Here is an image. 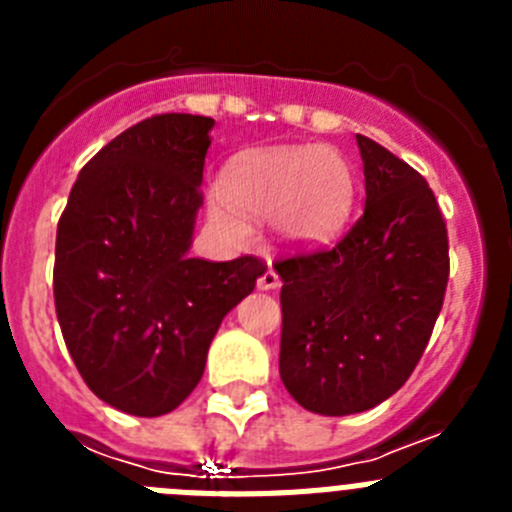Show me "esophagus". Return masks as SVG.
I'll use <instances>...</instances> for the list:
<instances>
[{"instance_id":"esophagus-1","label":"esophagus","mask_w":512,"mask_h":512,"mask_svg":"<svg viewBox=\"0 0 512 512\" xmlns=\"http://www.w3.org/2000/svg\"><path fill=\"white\" fill-rule=\"evenodd\" d=\"M277 287H279V274L274 269H266L259 277V289L269 292V289H277Z\"/></svg>"}]
</instances>
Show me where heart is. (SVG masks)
<instances>
[{
  "instance_id": "heart-1",
  "label": "heart",
  "mask_w": 512,
  "mask_h": 512,
  "mask_svg": "<svg viewBox=\"0 0 512 512\" xmlns=\"http://www.w3.org/2000/svg\"><path fill=\"white\" fill-rule=\"evenodd\" d=\"M354 174L346 158L328 146H287L235 158L220 182L210 215L225 233L243 238L253 220H274L297 246L336 238L354 207Z\"/></svg>"
}]
</instances>
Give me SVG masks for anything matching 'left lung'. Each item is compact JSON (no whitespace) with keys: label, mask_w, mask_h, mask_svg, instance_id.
<instances>
[{"label":"left lung","mask_w":512,"mask_h":512,"mask_svg":"<svg viewBox=\"0 0 512 512\" xmlns=\"http://www.w3.org/2000/svg\"><path fill=\"white\" fill-rule=\"evenodd\" d=\"M364 215L333 248L274 264L282 277L279 374L302 408L351 415L408 382L449 282L436 194L402 158L356 135Z\"/></svg>","instance_id":"8db88e82"}]
</instances>
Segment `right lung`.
Returning a JSON list of instances; mask_svg holds the SVG:
<instances>
[{"mask_svg":"<svg viewBox=\"0 0 512 512\" xmlns=\"http://www.w3.org/2000/svg\"><path fill=\"white\" fill-rule=\"evenodd\" d=\"M212 117L153 115L81 169L58 220L53 297L89 390L156 418L202 379L223 318L266 271L256 256L192 259Z\"/></svg>","mask_w":512,"mask_h":512,"instance_id":"obj_1","label":"right lung"}]
</instances>
